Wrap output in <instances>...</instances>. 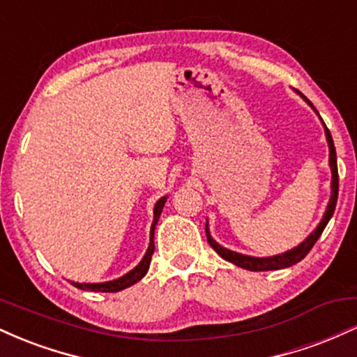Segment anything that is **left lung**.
Listing matches in <instances>:
<instances>
[{
	"label": "left lung",
	"instance_id": "8db88e82",
	"mask_svg": "<svg viewBox=\"0 0 357 357\" xmlns=\"http://www.w3.org/2000/svg\"><path fill=\"white\" fill-rule=\"evenodd\" d=\"M298 96L304 99L307 104L312 107V110L315 114L319 116V112L315 110V107L312 105V102L309 99H305L304 96H302L301 92H297ZM321 119V116H319ZM322 126H324V132H326V139H327V146H329V166H331V174H333V179H331V198H329V203H327V208L326 211H324L322 215V220L319 221V225L315 227L314 231L309 233V236L302 241V243H298L297 247L287 250L284 253H278V255H272V257H252V255H243V253H238V252H233V250H228L225 248L223 245H220L218 241L213 240L211 233H210V227H208V221H206V238H208V243L211 245L213 250H215L216 253L221 258H225V260L231 261V264H235L236 267L240 268H245V270H250V272H267V270H280V268H289L292 267V265L298 264V261L304 258L307 253L310 252V248L314 247L315 241L319 240V236L322 235L324 228H326V225L329 223V220L333 218L334 215V210H335V203H337V191H339V176H337V158H335V147H334V141H333V136H331L329 129H327L326 124H324V121L321 119Z\"/></svg>",
	"mask_w": 357,
	"mask_h": 357
}]
</instances>
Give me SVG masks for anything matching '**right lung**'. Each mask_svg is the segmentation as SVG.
I'll return each mask as SVG.
<instances>
[{"instance_id": "1", "label": "right lung", "mask_w": 357, "mask_h": 357, "mask_svg": "<svg viewBox=\"0 0 357 357\" xmlns=\"http://www.w3.org/2000/svg\"><path fill=\"white\" fill-rule=\"evenodd\" d=\"M167 202V196H162L159 198L158 202L154 204V220L153 225H151V238H149V247H147L144 257L139 264L134 267L132 270L126 273V275L114 278V280H107V282H99V284H79V282H72L73 287L80 290H90V292H121V290L127 289V287L137 284L142 277L146 275L147 270H149L151 265V258H153L154 253V230H155V225H158L159 216H161L162 208Z\"/></svg>"}]
</instances>
